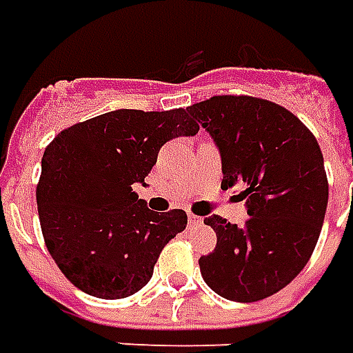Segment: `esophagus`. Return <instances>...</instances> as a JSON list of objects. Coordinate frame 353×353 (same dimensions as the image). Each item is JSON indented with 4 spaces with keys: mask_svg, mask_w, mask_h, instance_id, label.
Wrapping results in <instances>:
<instances>
[{
    "mask_svg": "<svg viewBox=\"0 0 353 353\" xmlns=\"http://www.w3.org/2000/svg\"><path fill=\"white\" fill-rule=\"evenodd\" d=\"M188 221H190V225H192V227L202 225V217H198V215H194V214L188 215Z\"/></svg>",
    "mask_w": 353,
    "mask_h": 353,
    "instance_id": "1",
    "label": "esophagus"
}]
</instances>
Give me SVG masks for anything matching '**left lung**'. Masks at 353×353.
Segmentation results:
<instances>
[{
    "mask_svg": "<svg viewBox=\"0 0 353 353\" xmlns=\"http://www.w3.org/2000/svg\"><path fill=\"white\" fill-rule=\"evenodd\" d=\"M219 148L223 188L243 184L245 225L205 217L217 245L200 256L217 295L250 303L270 297L303 270L325 221L328 181L311 130L288 108L248 94H217L186 108Z\"/></svg>",
    "mask_w": 353,
    "mask_h": 353,
    "instance_id": "1",
    "label": "left lung"
}]
</instances>
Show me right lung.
I'll list each match as a JSON object with an SVG mask.
<instances>
[{
  "label": "right lung",
  "instance_id": "right-lung-1",
  "mask_svg": "<svg viewBox=\"0 0 353 353\" xmlns=\"http://www.w3.org/2000/svg\"><path fill=\"white\" fill-rule=\"evenodd\" d=\"M198 130L184 108H122L77 122L50 141L37 186L40 229L75 288L122 299L151 280L161 250L188 217L184 210H149L134 184L145 181L163 143Z\"/></svg>",
  "mask_w": 353,
  "mask_h": 353
}]
</instances>
